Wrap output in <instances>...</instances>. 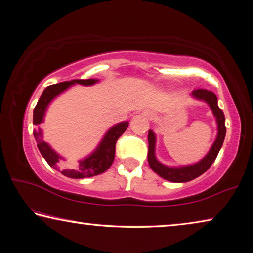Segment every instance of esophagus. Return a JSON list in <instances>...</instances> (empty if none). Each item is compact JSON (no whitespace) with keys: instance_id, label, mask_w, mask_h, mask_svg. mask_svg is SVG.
<instances>
[{"instance_id":"1","label":"esophagus","mask_w":253,"mask_h":253,"mask_svg":"<svg viewBox=\"0 0 253 253\" xmlns=\"http://www.w3.org/2000/svg\"><path fill=\"white\" fill-rule=\"evenodd\" d=\"M144 114L146 115L147 117H153V116H154V113L151 112V111H145V112H144Z\"/></svg>"}]
</instances>
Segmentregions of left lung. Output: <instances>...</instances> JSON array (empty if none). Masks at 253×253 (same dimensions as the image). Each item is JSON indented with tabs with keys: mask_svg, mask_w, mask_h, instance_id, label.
Returning <instances> with one entry per match:
<instances>
[{
	"mask_svg": "<svg viewBox=\"0 0 253 253\" xmlns=\"http://www.w3.org/2000/svg\"><path fill=\"white\" fill-rule=\"evenodd\" d=\"M192 97L199 100H204L209 105L212 111L218 125V135L214 142L211 146L209 153L200 160L199 163L181 167H168L159 163L155 156L156 136L153 130L148 131V163L150 168L159 174L160 177L172 182H187L194 180L206 172L217 158L220 149H221L224 137H226V125H224L223 112L218 107V99L212 91L207 89H196L191 93Z\"/></svg>",
	"mask_w": 253,
	"mask_h": 253,
	"instance_id": "8db88e82",
	"label": "left lung"
}]
</instances>
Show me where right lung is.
<instances>
[{
    "label": "right lung",
    "instance_id": "1",
    "mask_svg": "<svg viewBox=\"0 0 253 253\" xmlns=\"http://www.w3.org/2000/svg\"><path fill=\"white\" fill-rule=\"evenodd\" d=\"M98 80L89 79V80H73L70 82L58 83L52 86H48L46 89L43 91L38 104L34 108L33 112V124L34 125H40L44 121V115L46 112L47 106L52 100L58 96L64 90L70 88L72 85L80 84L84 86H91L95 83H97ZM128 127V122L119 123L117 125L113 126L106 134L104 138L99 142L97 148L91 153L88 157L80 160L79 164L66 165L62 160L63 158L58 154L55 153L47 142H45L43 139V131L39 127L38 129L33 131L34 138L38 142V148L40 153L42 154L43 157L46 160L50 167L57 169L61 171L62 174L68 178L73 179H81L97 176L99 173H103L112 166L115 158V146H116L117 139L121 137Z\"/></svg>",
    "mask_w": 253,
    "mask_h": 253
}]
</instances>
